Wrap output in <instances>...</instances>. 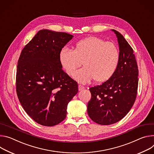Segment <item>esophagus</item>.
I'll return each mask as SVG.
<instances>
[{
    "instance_id": "34e87169",
    "label": "esophagus",
    "mask_w": 154,
    "mask_h": 154,
    "mask_svg": "<svg viewBox=\"0 0 154 154\" xmlns=\"http://www.w3.org/2000/svg\"><path fill=\"white\" fill-rule=\"evenodd\" d=\"M84 88H84V86H81V85H79V86H78V90H79V91H81L84 89Z\"/></svg>"
}]
</instances>
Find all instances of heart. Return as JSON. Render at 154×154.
<instances>
[{"label": "heart", "mask_w": 154, "mask_h": 154, "mask_svg": "<svg viewBox=\"0 0 154 154\" xmlns=\"http://www.w3.org/2000/svg\"><path fill=\"white\" fill-rule=\"evenodd\" d=\"M59 60L65 73L73 76L78 67H85L74 75L80 83L87 84L94 79L101 83L108 81L116 71L119 60L117 46L98 37L92 36L76 42L73 50L60 49Z\"/></svg>", "instance_id": "obj_1"}]
</instances>
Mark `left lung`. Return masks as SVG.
<instances>
[{
	"label": "left lung",
	"instance_id": "obj_1",
	"mask_svg": "<svg viewBox=\"0 0 154 154\" xmlns=\"http://www.w3.org/2000/svg\"><path fill=\"white\" fill-rule=\"evenodd\" d=\"M116 35L119 60L116 72L108 81L91 88L88 113L97 124L107 125L121 121L133 106L137 95L138 68L133 51L121 33Z\"/></svg>",
	"mask_w": 154,
	"mask_h": 154
}]
</instances>
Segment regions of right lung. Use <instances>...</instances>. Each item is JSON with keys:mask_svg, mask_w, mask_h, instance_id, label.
I'll use <instances>...</instances> for the list:
<instances>
[{"mask_svg": "<svg viewBox=\"0 0 154 154\" xmlns=\"http://www.w3.org/2000/svg\"><path fill=\"white\" fill-rule=\"evenodd\" d=\"M73 37L43 29L21 51L16 71L17 95L27 114L42 125L62 122L68 103L78 93L77 82L63 71L59 60L60 49Z\"/></svg>", "mask_w": 154, "mask_h": 154, "instance_id": "obj_1", "label": "right lung"}]
</instances>
